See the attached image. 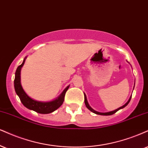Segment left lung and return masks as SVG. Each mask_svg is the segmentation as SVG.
I'll return each instance as SVG.
<instances>
[{"label":"left lung","instance_id":"obj_1","mask_svg":"<svg viewBox=\"0 0 148 148\" xmlns=\"http://www.w3.org/2000/svg\"><path fill=\"white\" fill-rule=\"evenodd\" d=\"M131 97H130V99H129V100H128V101H127V103H125V104L123 105V106L119 108L116 109V110H113V111H110V112H97V111L93 110V109H92V108H91L90 106H89L88 103V101H87V99H86V96L85 94H84V102H85L86 106L87 108H88L89 110H90L91 112H92L93 113H95V114H100V115H106L107 116V115H111V114H114V113L117 112L119 110H120V109H121V108H123L126 106L129 103V102H130V99H131Z\"/></svg>","mask_w":148,"mask_h":148}]
</instances>
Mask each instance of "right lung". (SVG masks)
<instances>
[{
    "mask_svg": "<svg viewBox=\"0 0 148 148\" xmlns=\"http://www.w3.org/2000/svg\"><path fill=\"white\" fill-rule=\"evenodd\" d=\"M26 58L24 59L22 64L18 66L16 71L15 79H14V88H15L16 94L19 97L22 103L27 108L35 111L38 113H40V114H49V113L53 112V111L57 110L58 108L61 106L63 103L66 92L69 89V86L63 90V92L57 99L53 100V101L45 102L36 101V100L32 99L30 97L27 95L25 90H23L21 83V68L25 64Z\"/></svg>",
    "mask_w": 148,
    "mask_h": 148,
    "instance_id": "obj_1",
    "label": "right lung"
}]
</instances>
